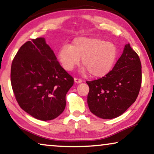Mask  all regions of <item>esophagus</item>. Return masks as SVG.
Masks as SVG:
<instances>
[{
  "mask_svg": "<svg viewBox=\"0 0 154 154\" xmlns=\"http://www.w3.org/2000/svg\"><path fill=\"white\" fill-rule=\"evenodd\" d=\"M74 81H75V83H82V82H83V81H82L81 79H79V78H75Z\"/></svg>",
  "mask_w": 154,
  "mask_h": 154,
  "instance_id": "obj_1",
  "label": "esophagus"
}]
</instances>
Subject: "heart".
Instances as JSON below:
<instances>
[{"label":"heart","instance_id":"b5f03b06","mask_svg":"<svg viewBox=\"0 0 154 154\" xmlns=\"http://www.w3.org/2000/svg\"><path fill=\"white\" fill-rule=\"evenodd\" d=\"M117 54V48L113 43L98 38L77 37L71 45L65 44L60 48L58 59L65 70L71 71L82 57V64L90 75L102 77L111 70Z\"/></svg>","mask_w":154,"mask_h":154}]
</instances>
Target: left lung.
<instances>
[{"mask_svg": "<svg viewBox=\"0 0 154 154\" xmlns=\"http://www.w3.org/2000/svg\"><path fill=\"white\" fill-rule=\"evenodd\" d=\"M90 111L103 119H112L135 102L142 85V65L137 52L125 45L112 70L97 80L86 81Z\"/></svg>", "mask_w": 154, "mask_h": 154, "instance_id": "1", "label": "left lung"}]
</instances>
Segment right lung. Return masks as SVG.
Segmentation results:
<instances>
[{
    "label": "right lung",
    "mask_w": 154,
    "mask_h": 154,
    "mask_svg": "<svg viewBox=\"0 0 154 154\" xmlns=\"http://www.w3.org/2000/svg\"><path fill=\"white\" fill-rule=\"evenodd\" d=\"M10 80L20 106L41 121L55 119L64 111L66 94L74 83L43 38L21 46L12 60Z\"/></svg>",
    "instance_id": "add662e5"
}]
</instances>
